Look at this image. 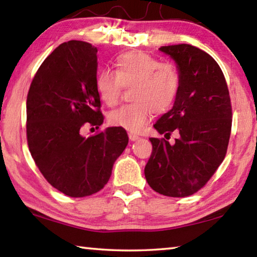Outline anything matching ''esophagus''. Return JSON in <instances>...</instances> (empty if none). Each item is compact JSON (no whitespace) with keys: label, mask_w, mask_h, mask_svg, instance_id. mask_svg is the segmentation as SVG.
Here are the masks:
<instances>
[{"label":"esophagus","mask_w":257,"mask_h":257,"mask_svg":"<svg viewBox=\"0 0 257 257\" xmlns=\"http://www.w3.org/2000/svg\"><path fill=\"white\" fill-rule=\"evenodd\" d=\"M128 136H129L130 141H133V142H135V141H137V139H139V136H137V135L134 134V133H129Z\"/></svg>","instance_id":"34e87169"}]
</instances>
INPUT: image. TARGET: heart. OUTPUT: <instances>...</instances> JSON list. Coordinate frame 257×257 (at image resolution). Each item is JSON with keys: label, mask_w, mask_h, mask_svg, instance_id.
Segmentation results:
<instances>
[{"label": "heart", "mask_w": 257, "mask_h": 257, "mask_svg": "<svg viewBox=\"0 0 257 257\" xmlns=\"http://www.w3.org/2000/svg\"><path fill=\"white\" fill-rule=\"evenodd\" d=\"M102 102L108 106L119 102L123 88L132 103L112 111L110 124L138 133L151 116L164 114L175 105L181 89L180 71L171 62H162L144 52H127L113 62V72L102 70L95 80Z\"/></svg>", "instance_id": "1"}]
</instances>
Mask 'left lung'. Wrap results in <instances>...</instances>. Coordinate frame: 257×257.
Returning a JSON list of instances; mask_svg holds the SVG:
<instances>
[{
    "instance_id": "1",
    "label": "left lung",
    "mask_w": 257,
    "mask_h": 257,
    "mask_svg": "<svg viewBox=\"0 0 257 257\" xmlns=\"http://www.w3.org/2000/svg\"><path fill=\"white\" fill-rule=\"evenodd\" d=\"M178 64L181 89L175 105L154 124L170 138H150L153 151L145 167L146 180L156 193L187 197L203 188L225 158L232 108L223 72L206 52L189 44L161 46Z\"/></svg>"
}]
</instances>
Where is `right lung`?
Instances as JSON below:
<instances>
[{
	"mask_svg": "<svg viewBox=\"0 0 257 257\" xmlns=\"http://www.w3.org/2000/svg\"><path fill=\"white\" fill-rule=\"evenodd\" d=\"M96 53L90 43H62L43 61L27 95L30 154L47 182L70 197L101 190L128 144L120 127L81 135L85 125L98 129L104 120L95 86Z\"/></svg>",
	"mask_w": 257,
	"mask_h": 257,
	"instance_id": "add662e5",
	"label": "right lung"
}]
</instances>
